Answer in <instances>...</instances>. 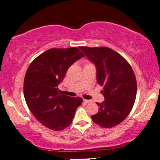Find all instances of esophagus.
Masks as SVG:
<instances>
[{
  "instance_id": "esophagus-1",
  "label": "esophagus",
  "mask_w": 160,
  "mask_h": 160,
  "mask_svg": "<svg viewBox=\"0 0 160 160\" xmlns=\"http://www.w3.org/2000/svg\"><path fill=\"white\" fill-rule=\"evenodd\" d=\"M84 102L86 103V104L89 103V102H91V100H88V99H84Z\"/></svg>"
}]
</instances>
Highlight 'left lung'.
I'll return each instance as SVG.
<instances>
[{"mask_svg":"<svg viewBox=\"0 0 160 160\" xmlns=\"http://www.w3.org/2000/svg\"><path fill=\"white\" fill-rule=\"evenodd\" d=\"M95 64L97 80L104 86L105 101L97 102L99 112L92 115L96 124L112 128L126 118L133 108L137 92L136 76L130 64L119 53L107 47H79Z\"/></svg>","mask_w":160,"mask_h":160,"instance_id":"8db88e82","label":"left lung"}]
</instances>
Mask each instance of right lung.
<instances>
[{
	"label": "right lung",
	"instance_id": "obj_1",
	"mask_svg": "<svg viewBox=\"0 0 160 160\" xmlns=\"http://www.w3.org/2000/svg\"><path fill=\"white\" fill-rule=\"evenodd\" d=\"M77 48H52L37 57L27 68L24 81L25 101L34 118L53 131L70 126L81 97L61 93L58 86L69 67L84 56Z\"/></svg>",
	"mask_w": 160,
	"mask_h": 160
}]
</instances>
